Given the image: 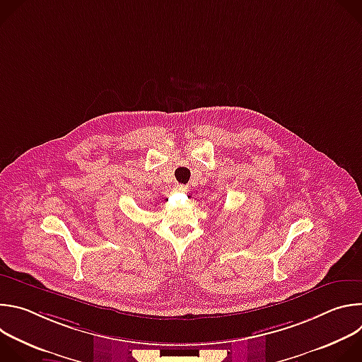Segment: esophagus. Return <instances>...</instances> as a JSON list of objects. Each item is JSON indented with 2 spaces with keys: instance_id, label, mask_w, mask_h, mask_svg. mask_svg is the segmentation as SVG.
<instances>
[{
  "instance_id": "obj_1",
  "label": "esophagus",
  "mask_w": 362,
  "mask_h": 362,
  "mask_svg": "<svg viewBox=\"0 0 362 362\" xmlns=\"http://www.w3.org/2000/svg\"><path fill=\"white\" fill-rule=\"evenodd\" d=\"M176 190L180 192V193H187L189 187H187L186 185H177V186H176Z\"/></svg>"
}]
</instances>
